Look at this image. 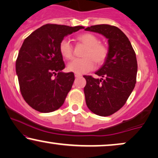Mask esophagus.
<instances>
[{
  "mask_svg": "<svg viewBox=\"0 0 158 158\" xmlns=\"http://www.w3.org/2000/svg\"><path fill=\"white\" fill-rule=\"evenodd\" d=\"M75 77H81V74H77V73H75Z\"/></svg>",
  "mask_w": 158,
  "mask_h": 158,
  "instance_id": "esophagus-1",
  "label": "esophagus"
}]
</instances>
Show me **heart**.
Wrapping results in <instances>:
<instances>
[{
    "label": "heart",
    "mask_w": 158,
    "mask_h": 158,
    "mask_svg": "<svg viewBox=\"0 0 158 158\" xmlns=\"http://www.w3.org/2000/svg\"><path fill=\"white\" fill-rule=\"evenodd\" d=\"M78 40L88 46L83 58H76L67 66L69 71L77 74H82L93 69L94 61L101 64L106 60L108 54V48L95 35L91 33H84L78 36ZM59 50L61 56L66 59H71L73 57V47L70 41L63 39L60 42Z\"/></svg>",
    "instance_id": "heart-1"
}]
</instances>
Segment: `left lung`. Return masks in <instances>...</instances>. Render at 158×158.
I'll list each match as a JSON object with an SVG mask.
<instances>
[{"instance_id": "1", "label": "left lung", "mask_w": 158, "mask_h": 158, "mask_svg": "<svg viewBox=\"0 0 158 158\" xmlns=\"http://www.w3.org/2000/svg\"><path fill=\"white\" fill-rule=\"evenodd\" d=\"M108 39V54L104 64L95 72L100 79L84 76L86 104L94 114L112 115L121 108L133 91L137 73L135 52L129 40L116 27L99 24L85 29Z\"/></svg>"}]
</instances>
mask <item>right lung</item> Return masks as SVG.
I'll return each instance as SVG.
<instances>
[{"label":"right lung","mask_w":158,"mask_h":158,"mask_svg":"<svg viewBox=\"0 0 158 158\" xmlns=\"http://www.w3.org/2000/svg\"><path fill=\"white\" fill-rule=\"evenodd\" d=\"M85 27L45 24L24 40L16 62L21 93L29 106L41 113L58 110L64 104L74 81L65 73L60 42Z\"/></svg>","instance_id":"right-lung-1"}]
</instances>
